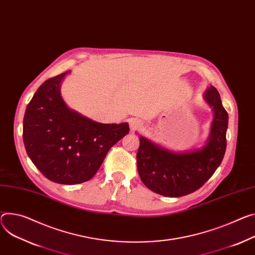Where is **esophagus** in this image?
Returning a JSON list of instances; mask_svg holds the SVG:
<instances>
[{"label": "esophagus", "instance_id": "34e87169", "mask_svg": "<svg viewBox=\"0 0 255 255\" xmlns=\"http://www.w3.org/2000/svg\"><path fill=\"white\" fill-rule=\"evenodd\" d=\"M129 124H130L131 129H137V128H139L141 126V123L138 121V120H136V119H131L129 121Z\"/></svg>", "mask_w": 255, "mask_h": 255}]
</instances>
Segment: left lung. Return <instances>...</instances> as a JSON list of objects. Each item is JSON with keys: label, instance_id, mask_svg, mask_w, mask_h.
<instances>
[{"label": "left lung", "instance_id": "8db88e82", "mask_svg": "<svg viewBox=\"0 0 255 255\" xmlns=\"http://www.w3.org/2000/svg\"><path fill=\"white\" fill-rule=\"evenodd\" d=\"M215 111L210 140L199 150L174 153L140 137L137 150V169L141 181L151 191L169 197L190 194L210 179L224 158L227 147L229 116L216 87L204 94Z\"/></svg>", "mask_w": 255, "mask_h": 255}]
</instances>
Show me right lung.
<instances>
[{"label":"right lung","mask_w":255,"mask_h":255,"mask_svg":"<svg viewBox=\"0 0 255 255\" xmlns=\"http://www.w3.org/2000/svg\"><path fill=\"white\" fill-rule=\"evenodd\" d=\"M67 73L49 78L36 90L23 119V141L45 178L73 185L96 175L110 148L129 132V125L97 123L68 109L60 95Z\"/></svg>","instance_id":"right-lung-1"}]
</instances>
